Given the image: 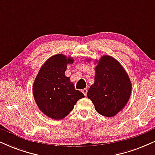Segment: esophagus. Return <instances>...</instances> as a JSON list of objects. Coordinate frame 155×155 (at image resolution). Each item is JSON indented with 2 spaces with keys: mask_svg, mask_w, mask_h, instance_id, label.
I'll list each match as a JSON object with an SVG mask.
<instances>
[{
  "mask_svg": "<svg viewBox=\"0 0 155 155\" xmlns=\"http://www.w3.org/2000/svg\"><path fill=\"white\" fill-rule=\"evenodd\" d=\"M81 92H83V94H84L85 96H87V89H83L82 90H81Z\"/></svg>",
  "mask_w": 155,
  "mask_h": 155,
  "instance_id": "obj_1",
  "label": "esophagus"
}]
</instances>
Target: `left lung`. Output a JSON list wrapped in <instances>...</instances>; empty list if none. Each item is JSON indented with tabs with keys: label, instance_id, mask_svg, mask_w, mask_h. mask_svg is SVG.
Here are the masks:
<instances>
[{
	"label": "left lung",
	"instance_id": "1",
	"mask_svg": "<svg viewBox=\"0 0 155 155\" xmlns=\"http://www.w3.org/2000/svg\"><path fill=\"white\" fill-rule=\"evenodd\" d=\"M95 67L94 83L87 92L99 114L113 117L125 107L131 92L127 73L117 60L103 55Z\"/></svg>",
	"mask_w": 155,
	"mask_h": 155
}]
</instances>
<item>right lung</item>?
Listing matches in <instances>:
<instances>
[{"label":"right lung","mask_w":155,"mask_h":155,"mask_svg":"<svg viewBox=\"0 0 155 155\" xmlns=\"http://www.w3.org/2000/svg\"><path fill=\"white\" fill-rule=\"evenodd\" d=\"M74 59L63 54L48 58L39 71L33 84V95L36 104L45 115L61 120L74 109L76 102L84 97L76 90L70 77L65 76L67 64Z\"/></svg>","instance_id":"1"}]
</instances>
